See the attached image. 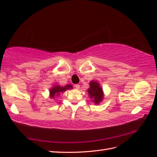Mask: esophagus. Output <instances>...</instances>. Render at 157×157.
I'll use <instances>...</instances> for the list:
<instances>
[{
  "label": "esophagus",
  "mask_w": 157,
  "mask_h": 157,
  "mask_svg": "<svg viewBox=\"0 0 157 157\" xmlns=\"http://www.w3.org/2000/svg\"><path fill=\"white\" fill-rule=\"evenodd\" d=\"M75 88L77 89V90H78V89L80 88V85H78V84H76Z\"/></svg>",
  "instance_id": "1"
}]
</instances>
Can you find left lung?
Instances as JSON below:
<instances>
[{"instance_id": "obj_1", "label": "left lung", "mask_w": 157, "mask_h": 157, "mask_svg": "<svg viewBox=\"0 0 157 157\" xmlns=\"http://www.w3.org/2000/svg\"><path fill=\"white\" fill-rule=\"evenodd\" d=\"M90 88L88 89V93L90 95V98L92 99L95 105H98L103 100L104 94L102 87L100 86V83L95 81L90 82Z\"/></svg>"}]
</instances>
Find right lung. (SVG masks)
I'll list each match as a JSON object with an SVG mask.
<instances>
[{
    "mask_svg": "<svg viewBox=\"0 0 157 157\" xmlns=\"http://www.w3.org/2000/svg\"><path fill=\"white\" fill-rule=\"evenodd\" d=\"M73 88V86L71 85H68L65 86H60L59 85H55L50 90V98H54L55 96H58L60 95V93L64 92L69 89Z\"/></svg>",
    "mask_w": 157,
    "mask_h": 157,
    "instance_id": "obj_1",
    "label": "right lung"
}]
</instances>
